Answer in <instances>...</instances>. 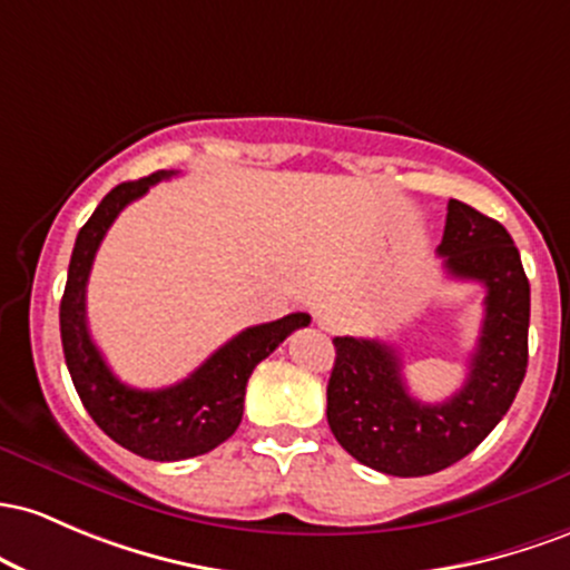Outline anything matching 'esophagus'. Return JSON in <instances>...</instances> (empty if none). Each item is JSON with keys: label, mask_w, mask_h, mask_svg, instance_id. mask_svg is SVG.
Here are the masks:
<instances>
[{"label": "esophagus", "mask_w": 570, "mask_h": 570, "mask_svg": "<svg viewBox=\"0 0 570 570\" xmlns=\"http://www.w3.org/2000/svg\"><path fill=\"white\" fill-rule=\"evenodd\" d=\"M317 325L325 331V334H336V331H342L344 317L338 315L336 309H323L317 312Z\"/></svg>", "instance_id": "1"}]
</instances>
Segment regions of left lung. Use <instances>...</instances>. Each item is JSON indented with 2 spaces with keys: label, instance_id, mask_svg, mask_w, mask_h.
<instances>
[{
  "label": "left lung",
  "instance_id": "left-lung-1",
  "mask_svg": "<svg viewBox=\"0 0 570 570\" xmlns=\"http://www.w3.org/2000/svg\"><path fill=\"white\" fill-rule=\"evenodd\" d=\"M450 277L484 285V320L463 387L441 404L409 393L399 350L336 336L328 425L357 463L390 476H428L482 444L509 412L528 368L530 285L507 228L469 204H446L439 245Z\"/></svg>",
  "mask_w": 570,
  "mask_h": 570
}]
</instances>
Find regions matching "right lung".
<instances>
[{
    "label": "right lung",
    "instance_id": "1",
    "mask_svg": "<svg viewBox=\"0 0 570 570\" xmlns=\"http://www.w3.org/2000/svg\"><path fill=\"white\" fill-rule=\"evenodd\" d=\"M175 175V169H161L142 180L120 183L101 199L75 239L59 309L63 357H67L69 376L86 412L120 446H126L134 455L161 460V463L204 455L234 436L242 423L245 387L253 368L272 355L293 331L304 328L312 320L306 312H293L274 323L245 328L232 342L215 350L194 374L171 387L137 390L124 385L112 374L88 331V274H91L96 250L120 209L145 196L150 185Z\"/></svg>",
    "mask_w": 570,
    "mask_h": 570
}]
</instances>
